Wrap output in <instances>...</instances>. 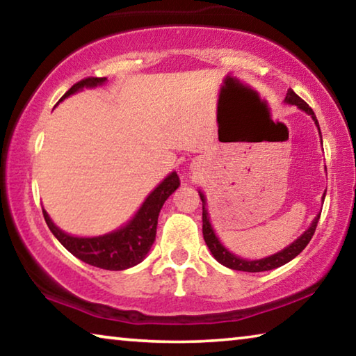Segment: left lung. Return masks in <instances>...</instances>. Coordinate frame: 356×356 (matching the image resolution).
I'll use <instances>...</instances> for the list:
<instances>
[{
  "label": "left lung",
  "instance_id": "1",
  "mask_svg": "<svg viewBox=\"0 0 356 356\" xmlns=\"http://www.w3.org/2000/svg\"><path fill=\"white\" fill-rule=\"evenodd\" d=\"M284 102H286V104H291V105H297L300 110H303L306 114H309L312 120L316 122L317 129H318L317 118H316L314 111H312V108L308 104H306L303 99H300L298 95L292 91V89H289V91H287ZM318 134H321V129H318ZM200 196H201V201H202V236H204V240H206L210 252H212L216 261L225 265V267L232 268V270H238V272H250V273L267 272V270L278 268V267H281V265L291 262L292 259L297 257L300 252L306 248V245L311 242V238L316 232L318 218H321V213H318L314 218V221H312V225L309 226L308 231H305L297 240H295L293 243L289 245L287 248H284L282 251L276 252V254H272L268 257L259 259V261H246V259H240L238 256L232 254L231 251H227L225 246L221 245L218 237L215 236L212 225H210L209 213H207V209H206V197H204L201 191H200ZM322 200H325V193H323Z\"/></svg>",
  "mask_w": 356,
  "mask_h": 356
}]
</instances>
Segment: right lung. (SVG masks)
I'll use <instances>...</instances> for the list:
<instances>
[{
  "label": "right lung",
  "instance_id": "add662e5",
  "mask_svg": "<svg viewBox=\"0 0 356 356\" xmlns=\"http://www.w3.org/2000/svg\"><path fill=\"white\" fill-rule=\"evenodd\" d=\"M106 78L88 76L84 80L75 83L61 100L69 95L81 91L83 88H95L99 84H104ZM59 100V102H61ZM179 176L176 172H171L163 182L150 193L147 200L143 202L141 209L124 227L118 229L111 234L99 237H74L63 232L61 229L55 226V222L50 220V216L42 210L47 226L50 227L61 245L69 252H72L80 261L86 262L92 267H99L104 270H125L140 264L152 246L156 234V222H159V213L163 207L165 201L174 191L179 188Z\"/></svg>",
  "mask_w": 356,
  "mask_h": 356
}]
</instances>
